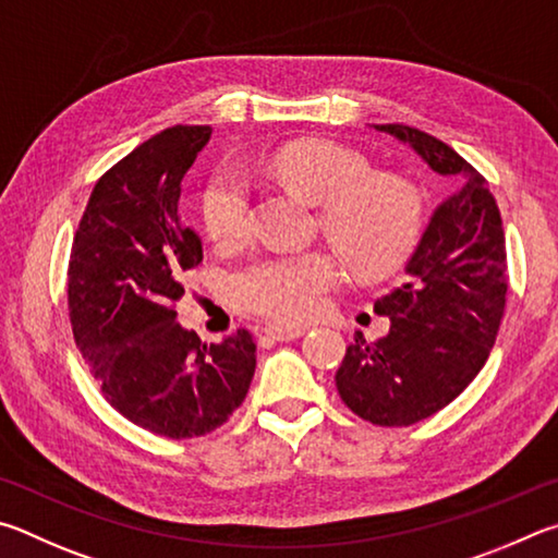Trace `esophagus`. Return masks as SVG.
Returning <instances> with one entry per match:
<instances>
[{"mask_svg": "<svg viewBox=\"0 0 558 558\" xmlns=\"http://www.w3.org/2000/svg\"><path fill=\"white\" fill-rule=\"evenodd\" d=\"M264 333L274 340H296L306 333V328L301 326H279V324H269L264 326Z\"/></svg>", "mask_w": 558, "mask_h": 558, "instance_id": "34e87169", "label": "esophagus"}]
</instances>
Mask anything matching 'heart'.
I'll return each mask as SVG.
<instances>
[{"label": "heart", "mask_w": 558, "mask_h": 558, "mask_svg": "<svg viewBox=\"0 0 558 558\" xmlns=\"http://www.w3.org/2000/svg\"><path fill=\"white\" fill-rule=\"evenodd\" d=\"M252 169L320 203L318 225L360 277H379L407 259L422 234L424 203L412 183L373 173L363 154L333 142H289ZM252 191L244 175L222 166L203 191V220L218 244L250 232ZM343 279V264L326 250L264 254L232 277L238 304L281 324H301L324 308Z\"/></svg>", "instance_id": "heart-1"}]
</instances>
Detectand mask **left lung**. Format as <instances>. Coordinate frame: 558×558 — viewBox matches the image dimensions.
I'll list each match as a JSON object with an SVG mask.
<instances>
[{"label":"left lung","instance_id":"1","mask_svg":"<svg viewBox=\"0 0 558 558\" xmlns=\"http://www.w3.org/2000/svg\"><path fill=\"white\" fill-rule=\"evenodd\" d=\"M407 142L441 175L463 179L438 205L407 262L404 284L375 301L389 333H363L336 373L350 412L377 426H412L441 412L481 373L507 296L502 218L487 181L461 154L407 124H375Z\"/></svg>","mask_w":558,"mask_h":558}]
</instances>
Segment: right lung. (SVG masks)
Instances as JSON below:
<instances>
[{"label": "right lung", "mask_w": 558, "mask_h": 558, "mask_svg": "<svg viewBox=\"0 0 558 558\" xmlns=\"http://www.w3.org/2000/svg\"><path fill=\"white\" fill-rule=\"evenodd\" d=\"M210 132L175 124L117 161L95 183L68 262L83 360L117 412L166 438L222 426L257 365L250 330L203 343L175 324L183 274L203 259L201 238L181 218V181Z\"/></svg>", "instance_id": "right-lung-1"}]
</instances>
